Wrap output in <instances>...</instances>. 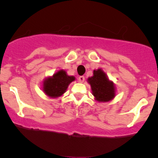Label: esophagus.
<instances>
[{
	"mask_svg": "<svg viewBox=\"0 0 158 158\" xmlns=\"http://www.w3.org/2000/svg\"><path fill=\"white\" fill-rule=\"evenodd\" d=\"M78 80H79V82H83L85 81V76H81L78 78Z\"/></svg>",
	"mask_w": 158,
	"mask_h": 158,
	"instance_id": "1",
	"label": "esophagus"
}]
</instances>
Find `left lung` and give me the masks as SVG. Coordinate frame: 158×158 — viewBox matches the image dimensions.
<instances>
[{
	"label": "left lung",
	"instance_id": "8db88e82",
	"mask_svg": "<svg viewBox=\"0 0 158 158\" xmlns=\"http://www.w3.org/2000/svg\"><path fill=\"white\" fill-rule=\"evenodd\" d=\"M92 88V95L98 102L111 101L115 96L114 83L109 80L106 73L101 69L93 71V76L88 79Z\"/></svg>",
	"mask_w": 158,
	"mask_h": 158
}]
</instances>
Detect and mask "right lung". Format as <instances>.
I'll return each instance as SVG.
<instances>
[{"mask_svg": "<svg viewBox=\"0 0 158 158\" xmlns=\"http://www.w3.org/2000/svg\"><path fill=\"white\" fill-rule=\"evenodd\" d=\"M74 80V76H68L66 71L60 69L53 74L52 77L45 79L43 89L48 96L57 98L66 92L69 84Z\"/></svg>", "mask_w": 158, "mask_h": 158, "instance_id": "right-lung-1", "label": "right lung"}]
</instances>
